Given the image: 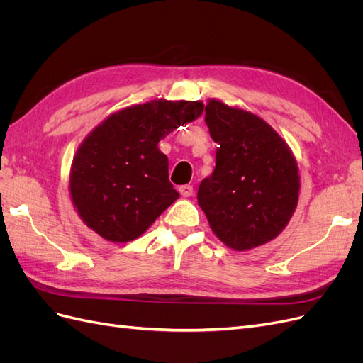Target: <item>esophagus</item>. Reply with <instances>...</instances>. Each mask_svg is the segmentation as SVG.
Segmentation results:
<instances>
[{
  "label": "esophagus",
  "instance_id": "1",
  "mask_svg": "<svg viewBox=\"0 0 363 363\" xmlns=\"http://www.w3.org/2000/svg\"><path fill=\"white\" fill-rule=\"evenodd\" d=\"M179 192L183 195V196H191L192 192H194V188L191 184H183L179 188Z\"/></svg>",
  "mask_w": 363,
  "mask_h": 363
}]
</instances>
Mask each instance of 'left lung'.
Wrapping results in <instances>:
<instances>
[{
  "mask_svg": "<svg viewBox=\"0 0 363 363\" xmlns=\"http://www.w3.org/2000/svg\"><path fill=\"white\" fill-rule=\"evenodd\" d=\"M216 164L196 194L219 240L236 251L269 242L288 225L298 203L296 160L262 118L218 100L206 106Z\"/></svg>",
  "mask_w": 363,
  "mask_h": 363,
  "instance_id": "obj_1",
  "label": "left lung"
}]
</instances>
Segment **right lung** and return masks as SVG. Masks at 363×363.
Masks as SVG:
<instances>
[{
	"instance_id": "add662e5",
	"label": "right lung",
	"mask_w": 363,
	"mask_h": 363,
	"mask_svg": "<svg viewBox=\"0 0 363 363\" xmlns=\"http://www.w3.org/2000/svg\"><path fill=\"white\" fill-rule=\"evenodd\" d=\"M201 101L155 100L123 108L87 136L69 191L80 218L111 242H130L179 199L159 140L203 113Z\"/></svg>"
}]
</instances>
